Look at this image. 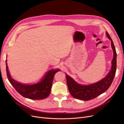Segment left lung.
I'll return each instance as SVG.
<instances>
[{"label":"left lung","mask_w":124,"mask_h":124,"mask_svg":"<svg viewBox=\"0 0 124 124\" xmlns=\"http://www.w3.org/2000/svg\"><path fill=\"white\" fill-rule=\"evenodd\" d=\"M106 33L108 38L111 41V46L114 52L111 71L108 75L101 81L88 85H80L77 83L72 78L66 74L69 92L74 98L83 101H89L105 92L111 86L116 71L117 53L111 37L108 32H106Z\"/></svg>","instance_id":"obj_1"}]
</instances>
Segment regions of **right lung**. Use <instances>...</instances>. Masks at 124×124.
Returning <instances> with one entry per match:
<instances>
[{
    "instance_id": "right-lung-1",
    "label": "right lung",
    "mask_w": 124,
    "mask_h": 124,
    "mask_svg": "<svg viewBox=\"0 0 124 124\" xmlns=\"http://www.w3.org/2000/svg\"><path fill=\"white\" fill-rule=\"evenodd\" d=\"M7 78L10 84L21 95L33 100H42L46 98L50 94L54 75L59 69H51L45 74L43 78L38 83L28 85L22 84L13 79L8 71L6 60Z\"/></svg>"
}]
</instances>
